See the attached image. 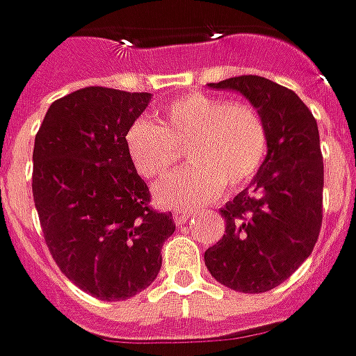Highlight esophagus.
Returning <instances> with one entry per match:
<instances>
[{
  "label": "esophagus",
  "instance_id": "1",
  "mask_svg": "<svg viewBox=\"0 0 356 356\" xmlns=\"http://www.w3.org/2000/svg\"><path fill=\"white\" fill-rule=\"evenodd\" d=\"M172 218H174V222H176L178 226H182V224H186V222L190 220V212H186V210H174V212H172Z\"/></svg>",
  "mask_w": 356,
  "mask_h": 356
}]
</instances>
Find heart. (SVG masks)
Here are the masks:
<instances>
[{
	"label": "heart",
	"mask_w": 356,
	"mask_h": 356,
	"mask_svg": "<svg viewBox=\"0 0 356 356\" xmlns=\"http://www.w3.org/2000/svg\"><path fill=\"white\" fill-rule=\"evenodd\" d=\"M134 170L156 180L186 150L188 168L154 186V202L192 210L218 198L226 186L239 190L261 170L269 152L266 118L252 104H232L206 92H190L162 108L160 127L138 118L124 132Z\"/></svg>",
	"instance_id": "b5f03b06"
}]
</instances>
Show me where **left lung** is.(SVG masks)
I'll return each instance as SVG.
<instances>
[{
    "label": "left lung",
    "instance_id": "obj_1",
    "mask_svg": "<svg viewBox=\"0 0 356 356\" xmlns=\"http://www.w3.org/2000/svg\"><path fill=\"white\" fill-rule=\"evenodd\" d=\"M208 87L236 90L266 118L269 152L252 184L220 210L224 238L204 253L216 281L266 293L307 259L323 222V156L317 120L287 87L266 76H232Z\"/></svg>",
    "mask_w": 356,
    "mask_h": 356
}]
</instances>
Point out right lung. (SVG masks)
I'll list each match as a JSON object with an SVG mask.
<instances>
[{
  "label": "right lung",
  "instance_id": "obj_1",
  "mask_svg": "<svg viewBox=\"0 0 356 356\" xmlns=\"http://www.w3.org/2000/svg\"><path fill=\"white\" fill-rule=\"evenodd\" d=\"M150 92L85 87L49 106L33 146V200L49 252L79 289L103 301L144 291L162 267L172 213L148 206L124 132Z\"/></svg>",
  "mask_w": 356,
  "mask_h": 356
}]
</instances>
